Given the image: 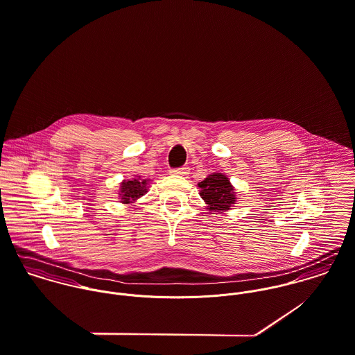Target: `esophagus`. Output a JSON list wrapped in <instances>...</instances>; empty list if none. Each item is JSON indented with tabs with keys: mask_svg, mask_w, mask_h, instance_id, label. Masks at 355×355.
<instances>
[{
	"mask_svg": "<svg viewBox=\"0 0 355 355\" xmlns=\"http://www.w3.org/2000/svg\"><path fill=\"white\" fill-rule=\"evenodd\" d=\"M171 174H174V175H188L189 174V167H178V168H173L171 171H170Z\"/></svg>",
	"mask_w": 355,
	"mask_h": 355,
	"instance_id": "obj_1",
	"label": "esophagus"
}]
</instances>
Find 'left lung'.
Instances as JSON below:
<instances>
[{
	"mask_svg": "<svg viewBox=\"0 0 355 355\" xmlns=\"http://www.w3.org/2000/svg\"><path fill=\"white\" fill-rule=\"evenodd\" d=\"M200 196L211 212L229 211L236 204V192L230 180L222 173H212L198 184Z\"/></svg>",
	"mask_w": 355,
	"mask_h": 355,
	"instance_id": "left-lung-1",
	"label": "left lung"
}]
</instances>
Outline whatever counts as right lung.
<instances>
[{
	"instance_id": "add662e5",
	"label": "right lung",
	"mask_w": 355,
	"mask_h": 355,
	"mask_svg": "<svg viewBox=\"0 0 355 355\" xmlns=\"http://www.w3.org/2000/svg\"><path fill=\"white\" fill-rule=\"evenodd\" d=\"M147 192V180H140V177L133 178L132 181H122L119 188L121 202L129 204L136 201L139 197Z\"/></svg>"
}]
</instances>
